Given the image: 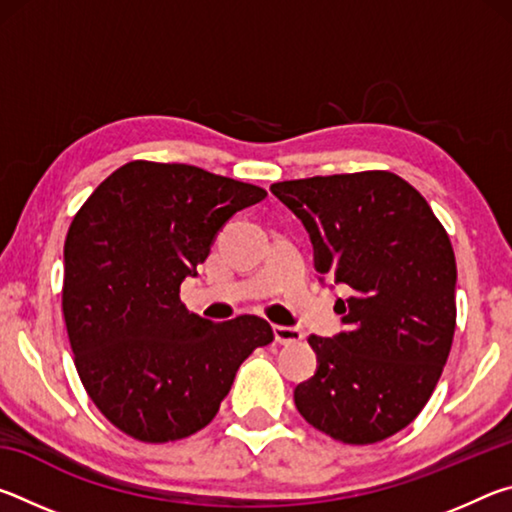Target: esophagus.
<instances>
[{"label":"esophagus","instance_id":"34e87169","mask_svg":"<svg viewBox=\"0 0 512 512\" xmlns=\"http://www.w3.org/2000/svg\"><path fill=\"white\" fill-rule=\"evenodd\" d=\"M273 334H275V341L280 345H296L302 341V336H305L298 327H282V325H275Z\"/></svg>","mask_w":512,"mask_h":512}]
</instances>
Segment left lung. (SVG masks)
<instances>
[{
    "instance_id": "left-lung-1",
    "label": "left lung",
    "mask_w": 512,
    "mask_h": 512,
    "mask_svg": "<svg viewBox=\"0 0 512 512\" xmlns=\"http://www.w3.org/2000/svg\"><path fill=\"white\" fill-rule=\"evenodd\" d=\"M305 223L318 273L348 284L336 302L345 332L311 334L316 375L293 391L311 427L345 445H372L429 402L456 329V257L418 189L391 171L273 183Z\"/></svg>"
}]
</instances>
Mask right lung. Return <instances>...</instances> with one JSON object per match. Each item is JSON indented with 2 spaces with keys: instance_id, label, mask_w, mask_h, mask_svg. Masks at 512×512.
Returning a JSON list of instances; mask_svg holds the SVG:
<instances>
[{
  "instance_id": "obj_1",
  "label": "right lung",
  "mask_w": 512,
  "mask_h": 512,
  "mask_svg": "<svg viewBox=\"0 0 512 512\" xmlns=\"http://www.w3.org/2000/svg\"><path fill=\"white\" fill-rule=\"evenodd\" d=\"M264 196L192 164L133 160L76 212L65 239L69 345L90 400L126 436L160 445L201 431L241 363L275 339L264 318L212 323L178 296L221 225Z\"/></svg>"
}]
</instances>
